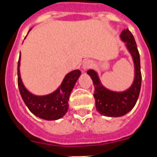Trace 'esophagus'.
<instances>
[{"label": "esophagus", "mask_w": 157, "mask_h": 157, "mask_svg": "<svg viewBox=\"0 0 157 157\" xmlns=\"http://www.w3.org/2000/svg\"><path fill=\"white\" fill-rule=\"evenodd\" d=\"M93 66V62L90 60H85L82 63V69L84 71H86L87 69L90 68Z\"/></svg>", "instance_id": "34e87169"}]
</instances>
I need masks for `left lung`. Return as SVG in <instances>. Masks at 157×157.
<instances>
[{"instance_id": "obj_1", "label": "left lung", "mask_w": 157, "mask_h": 157, "mask_svg": "<svg viewBox=\"0 0 157 157\" xmlns=\"http://www.w3.org/2000/svg\"><path fill=\"white\" fill-rule=\"evenodd\" d=\"M120 39L132 56L134 63V81L132 85L124 91L117 92L105 88L101 84L96 71L90 69L87 74L90 76L94 85L96 109L99 114L107 117H121L131 111L138 100L141 88L140 58L134 36L128 29L123 30Z\"/></svg>"}]
</instances>
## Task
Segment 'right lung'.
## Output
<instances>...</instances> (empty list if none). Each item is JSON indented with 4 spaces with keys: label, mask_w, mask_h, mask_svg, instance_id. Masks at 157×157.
<instances>
[{
    "label": "right lung",
    "mask_w": 157,
    "mask_h": 157,
    "mask_svg": "<svg viewBox=\"0 0 157 157\" xmlns=\"http://www.w3.org/2000/svg\"><path fill=\"white\" fill-rule=\"evenodd\" d=\"M20 61L21 54L17 63V85L21 98L30 111L37 117L48 121L57 120L63 117L68 110L69 96L81 76V71L76 69L68 72L64 76L61 85L54 92L39 96L30 93L25 87L21 78Z\"/></svg>",
    "instance_id": "obj_1"
}]
</instances>
